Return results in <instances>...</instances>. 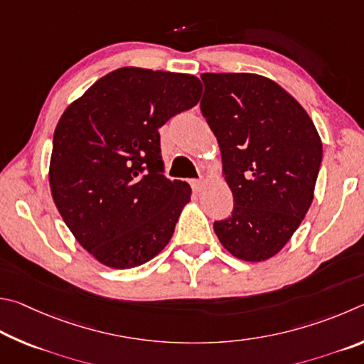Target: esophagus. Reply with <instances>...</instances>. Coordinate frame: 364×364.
<instances>
[{"mask_svg":"<svg viewBox=\"0 0 364 364\" xmlns=\"http://www.w3.org/2000/svg\"><path fill=\"white\" fill-rule=\"evenodd\" d=\"M190 183H192V188H193V192H196V193L201 192L203 186H205V182H203V181H192V182H190Z\"/></svg>","mask_w":364,"mask_h":364,"instance_id":"34e87169","label":"esophagus"}]
</instances>
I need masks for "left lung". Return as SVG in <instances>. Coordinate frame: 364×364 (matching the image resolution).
<instances>
[{"label":"left lung","instance_id":"1","mask_svg":"<svg viewBox=\"0 0 364 364\" xmlns=\"http://www.w3.org/2000/svg\"><path fill=\"white\" fill-rule=\"evenodd\" d=\"M201 113L218 137L233 211L214 222L222 246L262 262L283 250L314 201L323 145L304 107L256 73H203Z\"/></svg>","mask_w":364,"mask_h":364}]
</instances>
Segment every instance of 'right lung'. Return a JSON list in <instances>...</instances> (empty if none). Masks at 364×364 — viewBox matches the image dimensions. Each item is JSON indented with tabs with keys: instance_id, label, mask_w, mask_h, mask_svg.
<instances>
[{
	"instance_id": "right-lung-1",
	"label": "right lung",
	"mask_w": 364,
	"mask_h": 364,
	"mask_svg": "<svg viewBox=\"0 0 364 364\" xmlns=\"http://www.w3.org/2000/svg\"><path fill=\"white\" fill-rule=\"evenodd\" d=\"M201 91L193 75L123 67L62 113L50 193L76 241L100 264L132 269L169 243L192 188L163 176L158 129L198 104Z\"/></svg>"
}]
</instances>
